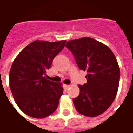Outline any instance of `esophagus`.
<instances>
[{
  "instance_id": "1",
  "label": "esophagus",
  "mask_w": 133,
  "mask_h": 133,
  "mask_svg": "<svg viewBox=\"0 0 133 133\" xmlns=\"http://www.w3.org/2000/svg\"><path fill=\"white\" fill-rule=\"evenodd\" d=\"M70 87V85H66V84H65V85H64V88H65V89H69Z\"/></svg>"
}]
</instances>
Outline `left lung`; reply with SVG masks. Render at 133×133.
Here are the masks:
<instances>
[{"label": "left lung", "mask_w": 133, "mask_h": 133, "mask_svg": "<svg viewBox=\"0 0 133 133\" xmlns=\"http://www.w3.org/2000/svg\"><path fill=\"white\" fill-rule=\"evenodd\" d=\"M81 70L87 72V83L78 85L80 94L73 104L80 114L94 117L105 112L114 102L120 71L117 59L107 45L90 37L68 41Z\"/></svg>", "instance_id": "8db88e82"}]
</instances>
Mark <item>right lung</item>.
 Instances as JSON below:
<instances>
[{
	"instance_id": "add662e5",
	"label": "right lung",
	"mask_w": 133,
	"mask_h": 133,
	"mask_svg": "<svg viewBox=\"0 0 133 133\" xmlns=\"http://www.w3.org/2000/svg\"><path fill=\"white\" fill-rule=\"evenodd\" d=\"M66 40H36L28 44L15 58L9 73V86L16 104L34 118L42 119L57 108L63 94L61 83L47 80L46 70Z\"/></svg>"
}]
</instances>
